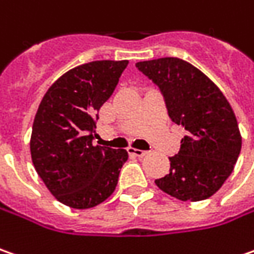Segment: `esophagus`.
Returning <instances> with one entry per match:
<instances>
[{
  "label": "esophagus",
  "mask_w": 254,
  "mask_h": 254,
  "mask_svg": "<svg viewBox=\"0 0 254 254\" xmlns=\"http://www.w3.org/2000/svg\"><path fill=\"white\" fill-rule=\"evenodd\" d=\"M127 150H129V153L133 154V156H137V157H143V156L147 154L146 150H140V149H136V147H129Z\"/></svg>",
  "instance_id": "34e87169"
}]
</instances>
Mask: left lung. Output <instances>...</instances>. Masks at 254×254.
Wrapping results in <instances>:
<instances>
[{"instance_id": "obj_1", "label": "left lung", "mask_w": 254, "mask_h": 254, "mask_svg": "<svg viewBox=\"0 0 254 254\" xmlns=\"http://www.w3.org/2000/svg\"><path fill=\"white\" fill-rule=\"evenodd\" d=\"M163 94L171 121L187 135L170 159V173L156 186L181 201H202L222 187L242 149L231 104L197 67L177 57L136 63Z\"/></svg>"}]
</instances>
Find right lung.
<instances>
[{
    "label": "right lung",
    "mask_w": 254,
    "mask_h": 254,
    "mask_svg": "<svg viewBox=\"0 0 254 254\" xmlns=\"http://www.w3.org/2000/svg\"><path fill=\"white\" fill-rule=\"evenodd\" d=\"M127 60H98L74 67L52 84L35 115L31 156L57 201L87 209L115 191L125 149L94 144L98 111L110 98Z\"/></svg>",
    "instance_id": "obj_1"
}]
</instances>
